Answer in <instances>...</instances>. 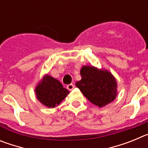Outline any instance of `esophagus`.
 Listing matches in <instances>:
<instances>
[{
  "instance_id": "esophagus-1",
  "label": "esophagus",
  "mask_w": 148,
  "mask_h": 148,
  "mask_svg": "<svg viewBox=\"0 0 148 148\" xmlns=\"http://www.w3.org/2000/svg\"><path fill=\"white\" fill-rule=\"evenodd\" d=\"M74 87H75V86H74V84H68V85L66 86V88L70 90H70H73V89H74Z\"/></svg>"
}]
</instances>
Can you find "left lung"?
<instances>
[{"mask_svg": "<svg viewBox=\"0 0 148 148\" xmlns=\"http://www.w3.org/2000/svg\"><path fill=\"white\" fill-rule=\"evenodd\" d=\"M82 79L75 86L95 105L102 108L117 96V82L112 73L93 66H83L80 70Z\"/></svg>", "mask_w": 148, "mask_h": 148, "instance_id": "obj_1", "label": "left lung"}]
</instances>
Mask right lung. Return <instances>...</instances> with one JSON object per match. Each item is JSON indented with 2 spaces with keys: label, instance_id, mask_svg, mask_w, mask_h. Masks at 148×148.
Segmentation results:
<instances>
[{
  "label": "right lung",
  "instance_id": "1",
  "mask_svg": "<svg viewBox=\"0 0 148 148\" xmlns=\"http://www.w3.org/2000/svg\"><path fill=\"white\" fill-rule=\"evenodd\" d=\"M35 92L38 100L43 105L54 108L67 96L70 91L56 78L46 74L35 87Z\"/></svg>",
  "mask_w": 148,
  "mask_h": 148
}]
</instances>
